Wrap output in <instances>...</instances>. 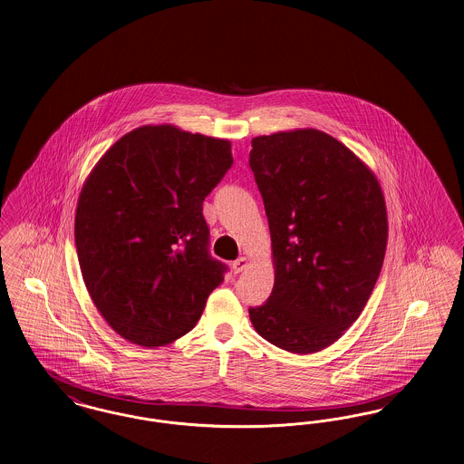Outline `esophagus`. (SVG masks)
<instances>
[{"instance_id":"34e87169","label":"esophagus","mask_w":464,"mask_h":464,"mask_svg":"<svg viewBox=\"0 0 464 464\" xmlns=\"http://www.w3.org/2000/svg\"><path fill=\"white\" fill-rule=\"evenodd\" d=\"M246 267H247V258H246V256L237 258V260L232 264V270H234V274H239V272H243L244 268Z\"/></svg>"}]
</instances>
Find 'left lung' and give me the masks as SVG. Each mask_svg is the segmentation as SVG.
<instances>
[{"label": "left lung", "mask_w": 464, "mask_h": 464, "mask_svg": "<svg viewBox=\"0 0 464 464\" xmlns=\"http://www.w3.org/2000/svg\"><path fill=\"white\" fill-rule=\"evenodd\" d=\"M249 168L264 198L276 279L249 319L296 354L332 345L358 319L381 274L388 213L373 172L317 129L251 140Z\"/></svg>", "instance_id": "1"}]
</instances>
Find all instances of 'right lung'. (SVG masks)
Returning <instances> with one entry per match:
<instances>
[{
	"label": "right lung",
	"instance_id": "right-lung-1",
	"mask_svg": "<svg viewBox=\"0 0 464 464\" xmlns=\"http://www.w3.org/2000/svg\"><path fill=\"white\" fill-rule=\"evenodd\" d=\"M227 140L145 125L110 148L76 206L74 243L101 316L159 347L188 334L227 266L209 255L202 202L232 168Z\"/></svg>",
	"mask_w": 464,
	"mask_h": 464
}]
</instances>
